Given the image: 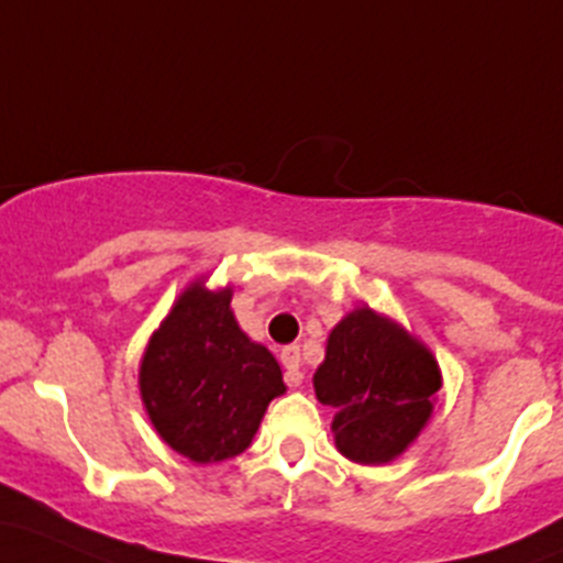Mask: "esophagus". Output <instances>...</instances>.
Instances as JSON below:
<instances>
[{
  "mask_svg": "<svg viewBox=\"0 0 563 563\" xmlns=\"http://www.w3.org/2000/svg\"><path fill=\"white\" fill-rule=\"evenodd\" d=\"M280 363L283 368H286V382L288 387H299L301 382H305V372H301V355H299V347H283L280 350Z\"/></svg>",
  "mask_w": 563,
  "mask_h": 563,
  "instance_id": "esophagus-1",
  "label": "esophagus"
}]
</instances>
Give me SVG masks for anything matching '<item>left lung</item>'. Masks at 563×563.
<instances>
[{"label":"left lung","mask_w":563,"mask_h":563,"mask_svg":"<svg viewBox=\"0 0 563 563\" xmlns=\"http://www.w3.org/2000/svg\"><path fill=\"white\" fill-rule=\"evenodd\" d=\"M333 411V443L357 465H387L428 428L443 376L422 339L390 314L355 307L333 325L312 376Z\"/></svg>","instance_id":"1"}]
</instances>
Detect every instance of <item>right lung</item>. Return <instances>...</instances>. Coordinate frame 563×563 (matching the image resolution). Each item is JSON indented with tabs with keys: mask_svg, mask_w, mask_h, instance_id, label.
<instances>
[{
	"mask_svg": "<svg viewBox=\"0 0 563 563\" xmlns=\"http://www.w3.org/2000/svg\"><path fill=\"white\" fill-rule=\"evenodd\" d=\"M152 428L197 465L243 454L264 411L286 393L275 355L238 325L232 286L191 280L152 331L139 366Z\"/></svg>",
	"mask_w": 563,
	"mask_h": 563,
	"instance_id": "right-lung-1",
	"label": "right lung"
}]
</instances>
